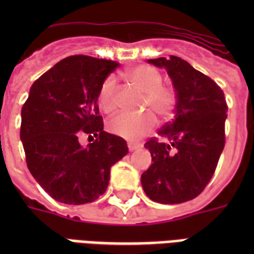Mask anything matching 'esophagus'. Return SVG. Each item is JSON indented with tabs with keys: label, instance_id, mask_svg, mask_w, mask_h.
<instances>
[{
	"label": "esophagus",
	"instance_id": "34e87169",
	"mask_svg": "<svg viewBox=\"0 0 254 254\" xmlns=\"http://www.w3.org/2000/svg\"><path fill=\"white\" fill-rule=\"evenodd\" d=\"M127 147H129V150L133 151V150H137V149H139V147H141V145H139V143L129 142V143H127Z\"/></svg>",
	"mask_w": 254,
	"mask_h": 254
}]
</instances>
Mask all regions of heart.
I'll use <instances>...</instances> for the list:
<instances>
[{"instance_id":"b5f03b06","label":"heart","mask_w":254,"mask_h":254,"mask_svg":"<svg viewBox=\"0 0 254 254\" xmlns=\"http://www.w3.org/2000/svg\"><path fill=\"white\" fill-rule=\"evenodd\" d=\"M129 84L138 92L143 93L139 108L142 111H149L157 115L162 123L173 119L178 105L177 91L171 85L163 84V75L158 68L150 64H138L131 67L125 72ZM117 80L115 76H108L103 81L99 89L100 109L104 113H113L117 103ZM151 113H139V115H119L109 120L108 130L112 134L119 135L129 141L142 138L143 135L150 133L155 127V119Z\"/></svg>"}]
</instances>
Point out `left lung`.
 Masks as SVG:
<instances>
[{
  "label": "left lung",
  "instance_id": "1",
  "mask_svg": "<svg viewBox=\"0 0 254 254\" xmlns=\"http://www.w3.org/2000/svg\"><path fill=\"white\" fill-rule=\"evenodd\" d=\"M165 67L178 95L177 115L145 147L151 165L141 175L151 200L178 204L196 197L211 181L225 143L227 101L215 81L178 57L149 59Z\"/></svg>",
  "mask_w": 254,
  "mask_h": 254
}]
</instances>
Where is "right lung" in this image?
Segmentation results:
<instances>
[{"label": "right lung", "mask_w": 254, "mask_h": 254, "mask_svg": "<svg viewBox=\"0 0 254 254\" xmlns=\"http://www.w3.org/2000/svg\"><path fill=\"white\" fill-rule=\"evenodd\" d=\"M120 63L72 55L30 88L22 107L21 139L30 173L55 200L85 204L107 191L111 167L127 154V141L104 131L97 96ZM83 134L96 137L83 148Z\"/></svg>", "instance_id": "1"}]
</instances>
